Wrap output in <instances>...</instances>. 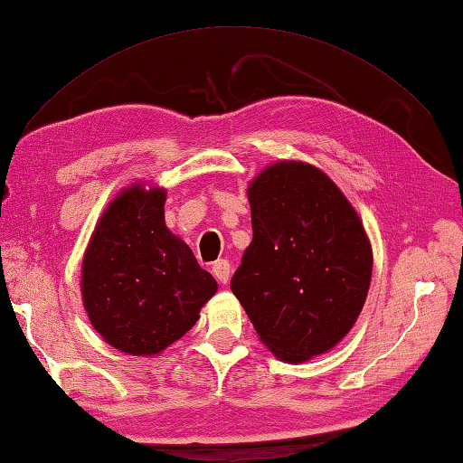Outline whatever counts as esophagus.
Returning <instances> with one entry per match:
<instances>
[{
  "mask_svg": "<svg viewBox=\"0 0 463 463\" xmlns=\"http://www.w3.org/2000/svg\"><path fill=\"white\" fill-rule=\"evenodd\" d=\"M213 275L221 280L222 285H226L231 280V262L226 259L216 260L213 265Z\"/></svg>",
  "mask_w": 463,
  "mask_h": 463,
  "instance_id": "34e87169",
  "label": "esophagus"
}]
</instances>
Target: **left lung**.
<instances>
[{
	"mask_svg": "<svg viewBox=\"0 0 463 463\" xmlns=\"http://www.w3.org/2000/svg\"><path fill=\"white\" fill-rule=\"evenodd\" d=\"M247 194L252 241L231 288L273 355L301 364L355 325L373 270L371 242L345 194L307 162H275Z\"/></svg>",
	"mask_w": 463,
	"mask_h": 463,
	"instance_id": "obj_1",
	"label": "left lung"
}]
</instances>
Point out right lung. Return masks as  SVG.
Masks as SVG:
<instances>
[{
  "mask_svg": "<svg viewBox=\"0 0 463 463\" xmlns=\"http://www.w3.org/2000/svg\"><path fill=\"white\" fill-rule=\"evenodd\" d=\"M166 190L124 188L98 221L81 260V298L114 349L152 357L194 327L219 285L165 222Z\"/></svg>",
  "mask_w": 463,
  "mask_h": 463,
  "instance_id": "obj_1",
  "label": "right lung"
}]
</instances>
